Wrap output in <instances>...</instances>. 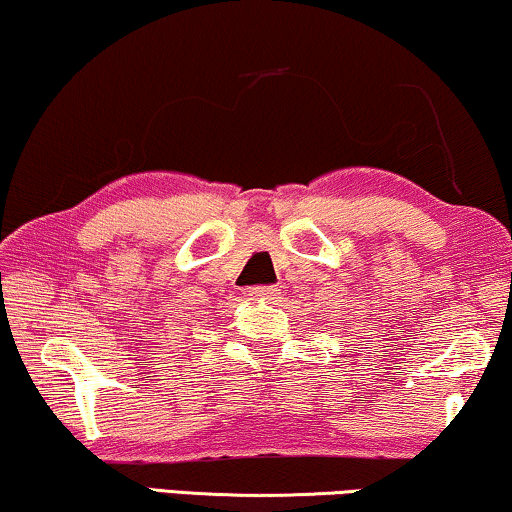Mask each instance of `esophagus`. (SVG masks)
<instances>
[{"label":"esophagus","mask_w":512,"mask_h":512,"mask_svg":"<svg viewBox=\"0 0 512 512\" xmlns=\"http://www.w3.org/2000/svg\"><path fill=\"white\" fill-rule=\"evenodd\" d=\"M277 293H279L277 286H251V289L247 291V296L251 300H270V298H275Z\"/></svg>","instance_id":"34e87169"}]
</instances>
